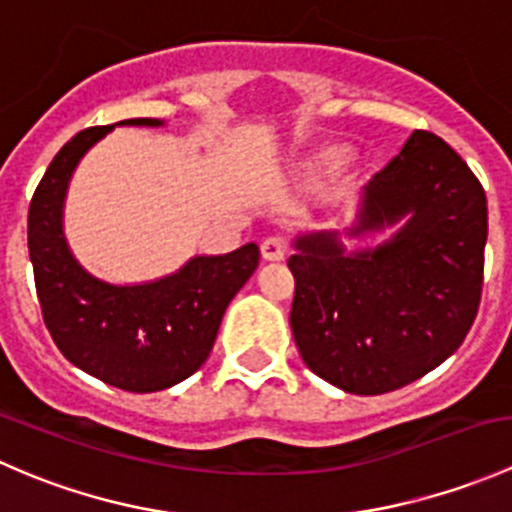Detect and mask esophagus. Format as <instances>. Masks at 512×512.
Segmentation results:
<instances>
[{
	"label": "esophagus",
	"instance_id": "1",
	"mask_svg": "<svg viewBox=\"0 0 512 512\" xmlns=\"http://www.w3.org/2000/svg\"><path fill=\"white\" fill-rule=\"evenodd\" d=\"M260 250H262V257H265L267 262H280V260H285V255H287V245L282 237H267V240L262 242Z\"/></svg>",
	"mask_w": 512,
	"mask_h": 512
}]
</instances>
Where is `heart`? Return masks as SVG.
Returning a JSON list of instances; mask_svg holds the SVG:
<instances>
[{"mask_svg": "<svg viewBox=\"0 0 512 512\" xmlns=\"http://www.w3.org/2000/svg\"><path fill=\"white\" fill-rule=\"evenodd\" d=\"M339 156V153H332V158H337Z\"/></svg>", "mask_w": 512, "mask_h": 512, "instance_id": "obj_1", "label": "heart"}]
</instances>
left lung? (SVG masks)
<instances>
[{
  "instance_id": "1",
  "label": "left lung",
  "mask_w": 512,
  "mask_h": 512,
  "mask_svg": "<svg viewBox=\"0 0 512 512\" xmlns=\"http://www.w3.org/2000/svg\"><path fill=\"white\" fill-rule=\"evenodd\" d=\"M347 250L337 230L294 237L289 312L304 364L347 394L376 396L421 379L466 339L478 314L488 203L446 141L414 131L361 190Z\"/></svg>"
}]
</instances>
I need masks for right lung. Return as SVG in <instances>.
Segmentation results:
<instances>
[{
    "instance_id": "add662e5",
    "label": "right lung",
    "mask_w": 512,
    "mask_h": 512,
    "mask_svg": "<svg viewBox=\"0 0 512 512\" xmlns=\"http://www.w3.org/2000/svg\"><path fill=\"white\" fill-rule=\"evenodd\" d=\"M116 126H165L128 118L76 133L46 168L29 205V260L46 329L61 354L123 391L151 394L205 364L227 304L260 262L255 242L227 255H195L180 270L138 285L91 275L64 235V203L79 160Z\"/></svg>"
}]
</instances>
